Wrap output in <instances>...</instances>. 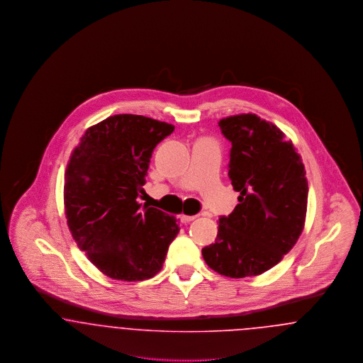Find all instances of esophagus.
I'll return each instance as SVG.
<instances>
[{
    "label": "esophagus",
    "instance_id": "obj_1",
    "mask_svg": "<svg viewBox=\"0 0 363 363\" xmlns=\"http://www.w3.org/2000/svg\"><path fill=\"white\" fill-rule=\"evenodd\" d=\"M196 218H197V215H191V216H188V215H182V216H181V222L186 225V223H190L191 220H194Z\"/></svg>",
    "mask_w": 363,
    "mask_h": 363
}]
</instances>
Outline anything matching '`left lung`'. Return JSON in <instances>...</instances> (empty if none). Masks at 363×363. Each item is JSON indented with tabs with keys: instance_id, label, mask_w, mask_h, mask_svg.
Returning a JSON list of instances; mask_svg holds the SVG:
<instances>
[{
	"instance_id": "1",
	"label": "left lung",
	"mask_w": 363,
	"mask_h": 363,
	"mask_svg": "<svg viewBox=\"0 0 363 363\" xmlns=\"http://www.w3.org/2000/svg\"><path fill=\"white\" fill-rule=\"evenodd\" d=\"M219 126L231 143L228 177L240 197L228 216H219L216 241L201 253L223 277H256L280 262L303 230L306 172L293 143L274 123L241 114Z\"/></svg>"
}]
</instances>
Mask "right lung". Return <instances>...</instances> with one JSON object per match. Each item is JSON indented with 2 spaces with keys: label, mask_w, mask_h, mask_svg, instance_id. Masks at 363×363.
<instances>
[{
  "label": "right lung",
  "mask_w": 363,
  "mask_h": 363,
  "mask_svg": "<svg viewBox=\"0 0 363 363\" xmlns=\"http://www.w3.org/2000/svg\"><path fill=\"white\" fill-rule=\"evenodd\" d=\"M173 125L118 114L86 129L67 167L64 199L73 240L104 275L140 281L163 268L179 227L138 203L156 145Z\"/></svg>",
  "instance_id": "1"
}]
</instances>
